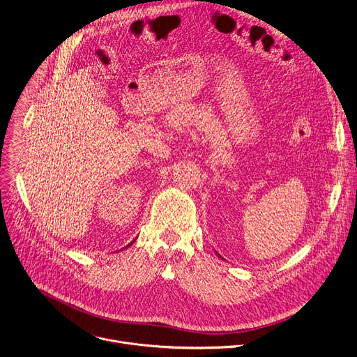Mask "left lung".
Returning <instances> with one entry per match:
<instances>
[{"mask_svg": "<svg viewBox=\"0 0 357 357\" xmlns=\"http://www.w3.org/2000/svg\"><path fill=\"white\" fill-rule=\"evenodd\" d=\"M217 255H218V254H217ZM218 257H220V255H218Z\"/></svg>", "mask_w": 357, "mask_h": 357, "instance_id": "8db88e82", "label": "left lung"}]
</instances>
